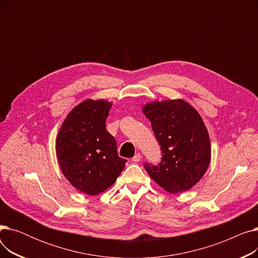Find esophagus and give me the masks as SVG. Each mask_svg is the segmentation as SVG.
<instances>
[{
	"instance_id": "34e87169",
	"label": "esophagus",
	"mask_w": 258,
	"mask_h": 258,
	"mask_svg": "<svg viewBox=\"0 0 258 258\" xmlns=\"http://www.w3.org/2000/svg\"><path fill=\"white\" fill-rule=\"evenodd\" d=\"M141 158H142V157H141V155L138 153L137 155H135V156H134V158H133L132 160H133V162H140Z\"/></svg>"
}]
</instances>
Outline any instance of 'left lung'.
<instances>
[{"label": "left lung", "instance_id": "8db88e82", "mask_svg": "<svg viewBox=\"0 0 258 258\" xmlns=\"http://www.w3.org/2000/svg\"><path fill=\"white\" fill-rule=\"evenodd\" d=\"M161 145L158 165L145 163L150 177L170 194L195 186L211 159L209 134L196 108L182 99L153 101L142 107Z\"/></svg>", "mask_w": 258, "mask_h": 258}]
</instances>
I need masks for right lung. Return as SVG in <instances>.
Returning <instances> with one entry per match:
<instances>
[{"label":"right lung","instance_id":"obj_1","mask_svg":"<svg viewBox=\"0 0 258 258\" xmlns=\"http://www.w3.org/2000/svg\"><path fill=\"white\" fill-rule=\"evenodd\" d=\"M112 102L87 99L68 114L60 126L55 150L61 172L79 191L96 196L111 187L124 169L115 138L105 120Z\"/></svg>","mask_w":258,"mask_h":258}]
</instances>
